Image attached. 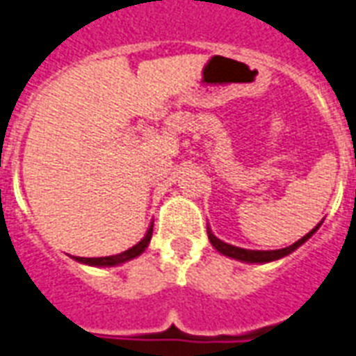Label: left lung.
I'll return each instance as SVG.
<instances>
[{"instance_id": "left-lung-1", "label": "left lung", "mask_w": 356, "mask_h": 356, "mask_svg": "<svg viewBox=\"0 0 356 356\" xmlns=\"http://www.w3.org/2000/svg\"><path fill=\"white\" fill-rule=\"evenodd\" d=\"M321 225H323V220H321V222H318V225L309 232V234H305L304 238H300L296 243L289 245V247H283V249H275V251H254V249H243V247H236V245L226 243V241L218 239L217 236L213 234L209 225H207V238H209L213 247H215L220 254L228 257V259L239 260V262H245V264H268V262H275V260L285 259V257H289L291 252L296 251L298 247H302L307 239L312 238L313 234L318 230V226Z\"/></svg>"}]
</instances>
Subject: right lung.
<instances>
[{"instance_id": "right-lung-1", "label": "right lung", "mask_w": 356, "mask_h": 356, "mask_svg": "<svg viewBox=\"0 0 356 356\" xmlns=\"http://www.w3.org/2000/svg\"><path fill=\"white\" fill-rule=\"evenodd\" d=\"M152 238V222L151 226L147 228V234L143 236V239L136 243L134 247H130L128 251L120 252V254H113V257H99V259H83V257H73V260H77L81 264L86 266H96V268H113V266H120L130 262V260L138 259L139 254H143L145 249L149 247Z\"/></svg>"}]
</instances>
